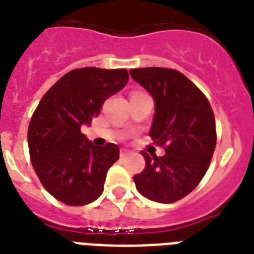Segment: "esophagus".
<instances>
[{"label":"esophagus","instance_id":"esophagus-1","mask_svg":"<svg viewBox=\"0 0 254 254\" xmlns=\"http://www.w3.org/2000/svg\"><path fill=\"white\" fill-rule=\"evenodd\" d=\"M129 154H130V151H129L127 148H121V150H120L121 158H124V156H127V155H129Z\"/></svg>","mask_w":254,"mask_h":254}]
</instances>
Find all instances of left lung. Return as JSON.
<instances>
[{"mask_svg":"<svg viewBox=\"0 0 254 254\" xmlns=\"http://www.w3.org/2000/svg\"><path fill=\"white\" fill-rule=\"evenodd\" d=\"M130 75L155 100L150 137L166 150L148 155L133 177L143 197L160 203L184 198L209 170L216 145L215 117L203 92L184 74L166 67L131 69Z\"/></svg>","mask_w":254,"mask_h":254,"instance_id":"left-lung-1","label":"left lung"}]
</instances>
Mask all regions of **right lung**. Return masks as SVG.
<instances>
[{
	"label": "right lung",
	"mask_w": 254,
	"mask_h": 254,
	"mask_svg": "<svg viewBox=\"0 0 254 254\" xmlns=\"http://www.w3.org/2000/svg\"><path fill=\"white\" fill-rule=\"evenodd\" d=\"M127 79V69H74L45 92L31 117L27 138L32 167L49 194L65 205H87L103 193L120 147L95 146L80 127L91 123Z\"/></svg>",
	"instance_id": "right-lung-1"
}]
</instances>
